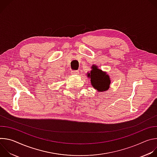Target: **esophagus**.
<instances>
[{"label": "esophagus", "instance_id": "esophagus-1", "mask_svg": "<svg viewBox=\"0 0 157 157\" xmlns=\"http://www.w3.org/2000/svg\"><path fill=\"white\" fill-rule=\"evenodd\" d=\"M71 74H72V75H78V74H79V71H76V70H74V71H71Z\"/></svg>", "mask_w": 157, "mask_h": 157}]
</instances>
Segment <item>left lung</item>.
<instances>
[{
    "instance_id": "obj_1",
    "label": "left lung",
    "mask_w": 157,
    "mask_h": 157,
    "mask_svg": "<svg viewBox=\"0 0 157 157\" xmlns=\"http://www.w3.org/2000/svg\"><path fill=\"white\" fill-rule=\"evenodd\" d=\"M91 73H87V77L91 78V82L93 87L98 91L103 92L109 89L110 80L108 75L98 68L96 66H93Z\"/></svg>"
}]
</instances>
